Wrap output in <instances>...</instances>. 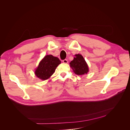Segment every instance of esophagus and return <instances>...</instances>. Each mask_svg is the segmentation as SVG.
<instances>
[{
	"label": "esophagus",
	"mask_w": 130,
	"mask_h": 130,
	"mask_svg": "<svg viewBox=\"0 0 130 130\" xmlns=\"http://www.w3.org/2000/svg\"><path fill=\"white\" fill-rule=\"evenodd\" d=\"M62 62H63L64 63H68V60H67V59H64V60L62 61Z\"/></svg>",
	"instance_id": "obj_1"
}]
</instances>
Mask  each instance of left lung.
<instances>
[{"instance_id": "left-lung-1", "label": "left lung", "mask_w": 130, "mask_h": 130, "mask_svg": "<svg viewBox=\"0 0 130 130\" xmlns=\"http://www.w3.org/2000/svg\"><path fill=\"white\" fill-rule=\"evenodd\" d=\"M70 66L74 73L78 75L87 74L88 72V67L83 56L80 54L75 55L74 60L70 62Z\"/></svg>"}]
</instances>
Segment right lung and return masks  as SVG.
Instances as JSON below:
<instances>
[{"label":"right lung","mask_w":130,"mask_h":130,"mask_svg":"<svg viewBox=\"0 0 130 130\" xmlns=\"http://www.w3.org/2000/svg\"><path fill=\"white\" fill-rule=\"evenodd\" d=\"M60 63L61 61L58 57L52 55H46L40 62L35 71V74L41 80L48 79L54 74L56 67Z\"/></svg>","instance_id":"obj_1"}]
</instances>
